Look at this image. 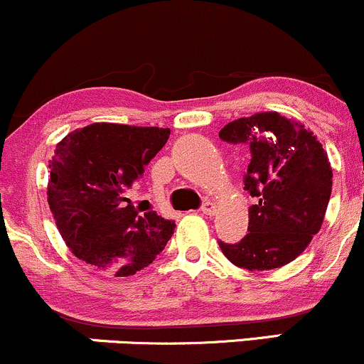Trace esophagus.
<instances>
[{"mask_svg": "<svg viewBox=\"0 0 364 364\" xmlns=\"http://www.w3.org/2000/svg\"><path fill=\"white\" fill-rule=\"evenodd\" d=\"M200 210H202V214H205V215H214L215 214V205L213 202H203Z\"/></svg>", "mask_w": 364, "mask_h": 364, "instance_id": "34e87169", "label": "esophagus"}]
</instances>
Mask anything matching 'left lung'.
<instances>
[{
	"instance_id": "left-lung-1",
	"label": "left lung",
	"mask_w": 364,
	"mask_h": 364,
	"mask_svg": "<svg viewBox=\"0 0 364 364\" xmlns=\"http://www.w3.org/2000/svg\"><path fill=\"white\" fill-rule=\"evenodd\" d=\"M219 138L250 146L245 190L249 233L238 243L219 242L223 254L242 269H277L306 250L325 219L331 195L328 155L313 131L278 112H259L228 122Z\"/></svg>"
}]
</instances>
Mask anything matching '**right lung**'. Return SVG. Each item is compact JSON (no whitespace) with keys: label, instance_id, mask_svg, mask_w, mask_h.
<instances>
[{"label":"right lung","instance_id":"obj_1","mask_svg":"<svg viewBox=\"0 0 364 364\" xmlns=\"http://www.w3.org/2000/svg\"><path fill=\"white\" fill-rule=\"evenodd\" d=\"M169 134L167 127L95 122L57 143L48 166V205L75 257L121 278L162 252L176 225L136 209L127 190Z\"/></svg>","mask_w":364,"mask_h":364}]
</instances>
